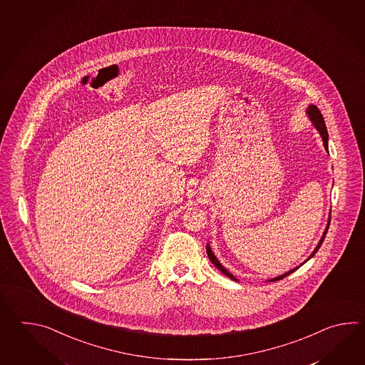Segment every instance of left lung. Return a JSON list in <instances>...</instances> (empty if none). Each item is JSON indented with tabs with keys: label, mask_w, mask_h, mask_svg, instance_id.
<instances>
[{
	"label": "left lung",
	"mask_w": 365,
	"mask_h": 365,
	"mask_svg": "<svg viewBox=\"0 0 365 365\" xmlns=\"http://www.w3.org/2000/svg\"><path fill=\"white\" fill-rule=\"evenodd\" d=\"M307 113L309 115L312 123L314 124V126L317 128L318 132H319V134H321L322 140H324V146H325L326 150H329V148H327V140H329V135H327V129H326L325 120H324L322 113H321V112H319V109H318L316 106H313V104L308 107V109H307ZM329 225H330V217H329V223H327V227H326L325 232H324L322 237H321V240H319V242H318L317 248L314 249V252L310 255V257L308 258V259H310L312 257L314 256V255L317 253V250L319 249V247H321V244H322L324 240H325V236L326 233H327V230H329ZM206 252H207V256H209L210 261L214 264V266H217V269H219L220 272H223L225 275H227L228 278H231L232 280H237L236 278H235V277H233L231 272H227L225 267L222 266V264L217 261V257L214 256V253L211 252V249H210L209 245H207V248H206ZM308 259H307V261H308ZM297 269H299V267L292 269L291 272H286V274H283V275H280V277H277V278H274V279L270 280V282H277V280L283 279V278H286L287 275L292 274V272H295V270H297Z\"/></svg>",
	"instance_id": "obj_1"
}]
</instances>
